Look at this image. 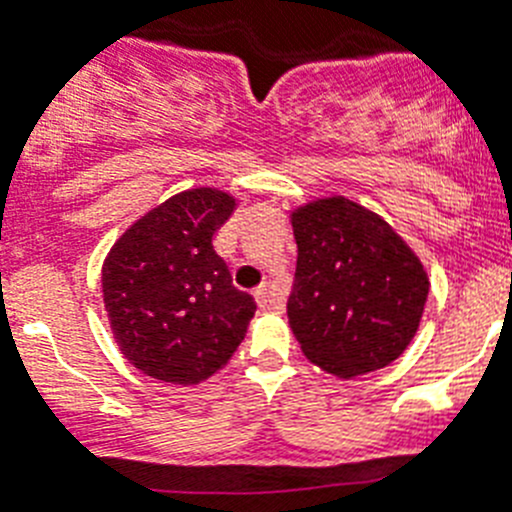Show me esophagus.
<instances>
[{
	"mask_svg": "<svg viewBox=\"0 0 512 512\" xmlns=\"http://www.w3.org/2000/svg\"><path fill=\"white\" fill-rule=\"evenodd\" d=\"M255 300H257V305H260L262 310H270L272 308L270 288H267V285H260V288L255 290Z\"/></svg>",
	"mask_w": 512,
	"mask_h": 512,
	"instance_id": "esophagus-1",
	"label": "esophagus"
}]
</instances>
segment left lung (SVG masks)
Here are the masks:
<instances>
[{"label": "left lung", "mask_w": 512, "mask_h": 512, "mask_svg": "<svg viewBox=\"0 0 512 512\" xmlns=\"http://www.w3.org/2000/svg\"><path fill=\"white\" fill-rule=\"evenodd\" d=\"M298 267L288 323L300 351L348 381L384 369L417 336L427 267L381 214L333 194L290 212Z\"/></svg>", "instance_id": "8db88e82"}]
</instances>
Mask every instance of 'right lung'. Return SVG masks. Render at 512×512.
<instances>
[{"label":"right lung","mask_w":512,"mask_h":512,"mask_svg":"<svg viewBox=\"0 0 512 512\" xmlns=\"http://www.w3.org/2000/svg\"><path fill=\"white\" fill-rule=\"evenodd\" d=\"M234 207L237 199L214 186L179 191L136 219L105 255L113 338L151 379L202 384L245 341L257 305L234 288L212 245Z\"/></svg>","instance_id":"right-lung-1"}]
</instances>
